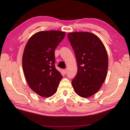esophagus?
<instances>
[{"instance_id": "34e87169", "label": "esophagus", "mask_w": 130, "mask_h": 130, "mask_svg": "<svg viewBox=\"0 0 130 130\" xmlns=\"http://www.w3.org/2000/svg\"><path fill=\"white\" fill-rule=\"evenodd\" d=\"M67 71H68V70H67V69L63 70V73H64V74H67Z\"/></svg>"}]
</instances>
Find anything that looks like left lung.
I'll return each mask as SVG.
<instances>
[{
	"mask_svg": "<svg viewBox=\"0 0 130 130\" xmlns=\"http://www.w3.org/2000/svg\"><path fill=\"white\" fill-rule=\"evenodd\" d=\"M75 54L77 73L73 79L75 92L83 98L96 93L107 76L108 57L103 43L95 34L76 32L68 34Z\"/></svg>",
	"mask_w": 130,
	"mask_h": 130,
	"instance_id": "left-lung-1",
	"label": "left lung"
}]
</instances>
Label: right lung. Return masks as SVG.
Segmentation results:
<instances>
[{
  "label": "right lung",
  "instance_id": "1",
  "mask_svg": "<svg viewBox=\"0 0 130 130\" xmlns=\"http://www.w3.org/2000/svg\"><path fill=\"white\" fill-rule=\"evenodd\" d=\"M65 36L57 30L41 31L33 35L27 43L22 68L30 89L42 97L56 92L62 76L55 67V50Z\"/></svg>",
  "mask_w": 130,
  "mask_h": 130
}]
</instances>
